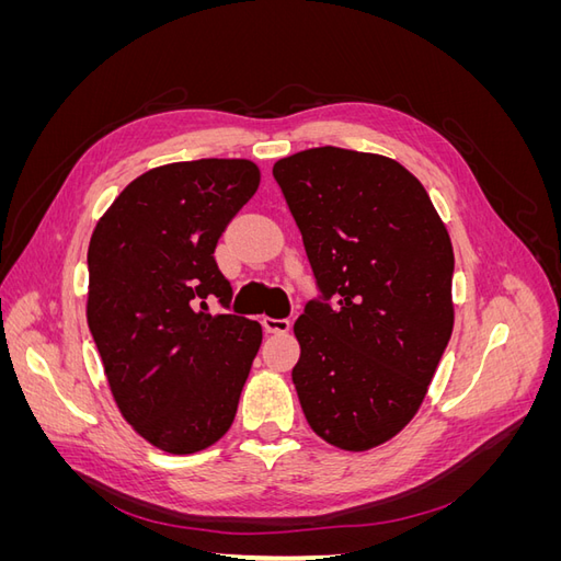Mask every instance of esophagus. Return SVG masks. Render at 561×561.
<instances>
[{
  "instance_id": "esophagus-1",
  "label": "esophagus",
  "mask_w": 561,
  "mask_h": 561,
  "mask_svg": "<svg viewBox=\"0 0 561 561\" xmlns=\"http://www.w3.org/2000/svg\"><path fill=\"white\" fill-rule=\"evenodd\" d=\"M262 325H264V330L271 332V334H285L287 330H290L293 322L287 320V318H268V316H266V318L262 320Z\"/></svg>"
}]
</instances>
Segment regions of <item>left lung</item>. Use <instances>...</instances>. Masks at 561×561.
Returning <instances> with one entry per match:
<instances>
[{
    "instance_id": "1",
    "label": "left lung",
    "mask_w": 561,
    "mask_h": 561,
    "mask_svg": "<svg viewBox=\"0 0 561 561\" xmlns=\"http://www.w3.org/2000/svg\"><path fill=\"white\" fill-rule=\"evenodd\" d=\"M274 178L320 293L295 322L304 416L334 447L371 449L412 421L449 344V233L393 159L316 147Z\"/></svg>"
}]
</instances>
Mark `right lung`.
I'll list each match as a JSON object with an SVG mask.
<instances>
[{
	"instance_id": "add662e5",
	"label": "right lung",
	"mask_w": 561,
	"mask_h": 561,
	"mask_svg": "<svg viewBox=\"0 0 561 561\" xmlns=\"http://www.w3.org/2000/svg\"><path fill=\"white\" fill-rule=\"evenodd\" d=\"M260 186L245 159L168 163L133 180L89 245V328L124 419L147 443L194 454L222 437L262 344L229 313L219 236ZM215 298L225 314L210 317Z\"/></svg>"
}]
</instances>
